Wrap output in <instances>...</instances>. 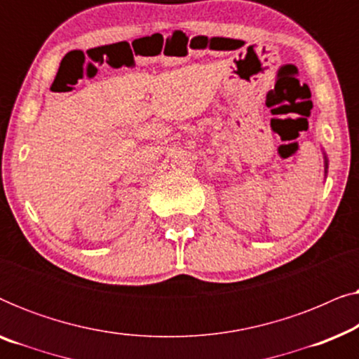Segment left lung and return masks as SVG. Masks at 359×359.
Here are the masks:
<instances>
[{
    "label": "left lung",
    "instance_id": "8db88e82",
    "mask_svg": "<svg viewBox=\"0 0 359 359\" xmlns=\"http://www.w3.org/2000/svg\"><path fill=\"white\" fill-rule=\"evenodd\" d=\"M323 160H325V161H323V163H325V176H327V168H328V160H327V154H325V151H323Z\"/></svg>",
    "mask_w": 359,
    "mask_h": 359
}]
</instances>
